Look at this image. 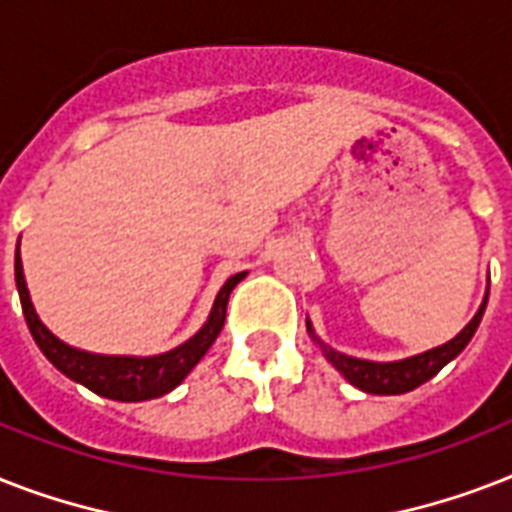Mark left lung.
Returning a JSON list of instances; mask_svg holds the SVG:
<instances>
[{"label":"left lung","mask_w":512,"mask_h":512,"mask_svg":"<svg viewBox=\"0 0 512 512\" xmlns=\"http://www.w3.org/2000/svg\"><path fill=\"white\" fill-rule=\"evenodd\" d=\"M486 303H489V292H486L484 303L478 308V313L473 316L468 327L462 329L460 335L449 340L446 345H438V348L428 350V353H420V356L404 358V361H390V364H377V361H364V358L345 356V353H337L321 342L319 337L313 335L311 321H308V332L316 342H319L321 353L327 356V361L335 364L337 372L356 385L358 390L364 393H374V396H398V393H409V390L420 388L422 382H428L430 377H436L441 369H444L452 358H457L465 350V345L470 342V337L476 335L478 324H481V316L486 311Z\"/></svg>","instance_id":"8db88e82"}]
</instances>
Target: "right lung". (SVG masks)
<instances>
[{"instance_id": "add662e5", "label": "right lung", "mask_w": 512, "mask_h": 512, "mask_svg": "<svg viewBox=\"0 0 512 512\" xmlns=\"http://www.w3.org/2000/svg\"><path fill=\"white\" fill-rule=\"evenodd\" d=\"M244 276L247 273H236V276L225 281L215 300V308L209 313L207 324L191 340L183 342L180 348L151 358L95 356V353H84V350H76L66 342H60L39 321L34 305H31V297H28L20 255L15 252V284H18L20 305H23V316H26V324L39 350L66 377H71L74 382H82L84 388H90L92 393H98L103 398H114V401H148V398H159L164 393H170L172 388H177L185 380V374L199 364L201 356L207 353L209 345L220 335V329L225 324L228 297H231L233 287Z\"/></svg>"}]
</instances>
